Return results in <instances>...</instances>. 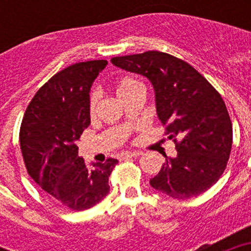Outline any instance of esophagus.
<instances>
[{"instance_id":"34e87169","label":"esophagus","mask_w":251,"mask_h":251,"mask_svg":"<svg viewBox=\"0 0 251 251\" xmlns=\"http://www.w3.org/2000/svg\"><path fill=\"white\" fill-rule=\"evenodd\" d=\"M142 156V152L138 151H134V152H126L123 154V158H130V157H139Z\"/></svg>"}]
</instances>
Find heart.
I'll return each mask as SVG.
<instances>
[{"mask_svg":"<svg viewBox=\"0 0 251 251\" xmlns=\"http://www.w3.org/2000/svg\"><path fill=\"white\" fill-rule=\"evenodd\" d=\"M142 88L141 83L138 80H136L134 77L130 76H124L121 77L118 81H117V85H115V93H117V97H118L121 100H123L128 94H130L132 92H134L136 89ZM99 103V95L97 93H93L90 95L89 100V110L90 114H94L95 110H97V106Z\"/></svg>","mask_w":251,"mask_h":251,"instance_id":"heart-1","label":"heart"}]
</instances>
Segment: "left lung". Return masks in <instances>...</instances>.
<instances>
[{"label": "left lung", "mask_w": 251, "mask_h": 251, "mask_svg": "<svg viewBox=\"0 0 251 251\" xmlns=\"http://www.w3.org/2000/svg\"><path fill=\"white\" fill-rule=\"evenodd\" d=\"M110 61L151 81L158 119L176 145V157L163 154L165 163L151 186L178 200L207 191L231 152L232 126L221 95L196 69L166 52L146 51Z\"/></svg>", "instance_id": "1"}]
</instances>
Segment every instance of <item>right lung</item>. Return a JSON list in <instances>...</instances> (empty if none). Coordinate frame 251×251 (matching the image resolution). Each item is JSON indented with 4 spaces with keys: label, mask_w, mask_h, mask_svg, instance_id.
<instances>
[{
    "label": "right lung",
    "mask_w": 251,
    "mask_h": 251,
    "mask_svg": "<svg viewBox=\"0 0 251 251\" xmlns=\"http://www.w3.org/2000/svg\"><path fill=\"white\" fill-rule=\"evenodd\" d=\"M106 60L76 63L56 73L28 104L20 145L26 170L44 191L75 211L100 202L109 192L114 158L86 165L76 142L90 124V88Z\"/></svg>",
    "instance_id": "obj_1"
}]
</instances>
